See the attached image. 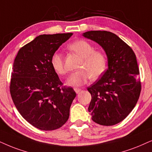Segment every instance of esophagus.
<instances>
[{
    "instance_id": "obj_1",
    "label": "esophagus",
    "mask_w": 152,
    "mask_h": 152,
    "mask_svg": "<svg viewBox=\"0 0 152 152\" xmlns=\"http://www.w3.org/2000/svg\"><path fill=\"white\" fill-rule=\"evenodd\" d=\"M74 90H75V92L78 94V93H79L80 91H81V89H80V88H75Z\"/></svg>"
}]
</instances>
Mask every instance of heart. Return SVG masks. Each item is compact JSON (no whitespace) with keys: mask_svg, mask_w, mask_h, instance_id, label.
I'll use <instances>...</instances> for the list:
<instances>
[{"mask_svg":"<svg viewBox=\"0 0 152 152\" xmlns=\"http://www.w3.org/2000/svg\"><path fill=\"white\" fill-rule=\"evenodd\" d=\"M69 50L82 58L78 65L81 69L70 75L66 84L72 87L81 86L92 78L97 79L104 74L107 69V58L103 52L95 50V48L85 40H78L69 46ZM50 63L57 74L64 75L66 73L64 66V57L61 53H55L52 55Z\"/></svg>","mask_w":152,"mask_h":152,"instance_id":"obj_1","label":"heart"}]
</instances>
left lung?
I'll return each mask as SVG.
<instances>
[{
    "instance_id": "1",
    "label": "left lung",
    "mask_w": 152,
    "mask_h": 152,
    "mask_svg": "<svg viewBox=\"0 0 152 152\" xmlns=\"http://www.w3.org/2000/svg\"><path fill=\"white\" fill-rule=\"evenodd\" d=\"M84 37L102 47L108 69L88 90L91 94L88 111L94 122L113 126L124 120L136 105L141 92L139 68L131 48L116 34L90 31Z\"/></svg>"
}]
</instances>
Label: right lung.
Segmentation results:
<instances>
[{
	"instance_id": "add662e5",
	"label": "right lung",
	"mask_w": 152,
	"mask_h": 152,
	"mask_svg": "<svg viewBox=\"0 0 152 152\" xmlns=\"http://www.w3.org/2000/svg\"><path fill=\"white\" fill-rule=\"evenodd\" d=\"M72 33L43 34L21 48L13 63L10 91L26 121L42 130L59 128L69 117L76 94L62 86L52 67V55Z\"/></svg>"
}]
</instances>
